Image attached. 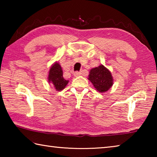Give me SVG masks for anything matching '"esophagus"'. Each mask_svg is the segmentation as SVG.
Instances as JSON below:
<instances>
[{
	"label": "esophagus",
	"mask_w": 157,
	"mask_h": 157,
	"mask_svg": "<svg viewBox=\"0 0 157 157\" xmlns=\"http://www.w3.org/2000/svg\"><path fill=\"white\" fill-rule=\"evenodd\" d=\"M81 75V73L80 72H78V71H76V72L74 73V76L75 77H78L79 75Z\"/></svg>",
	"instance_id": "34e87169"
}]
</instances>
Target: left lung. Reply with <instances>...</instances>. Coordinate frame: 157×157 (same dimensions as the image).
Returning a JSON list of instances; mask_svg holds the SVG:
<instances>
[{
  "instance_id": "1",
  "label": "left lung",
  "mask_w": 157,
  "mask_h": 157,
  "mask_svg": "<svg viewBox=\"0 0 157 157\" xmlns=\"http://www.w3.org/2000/svg\"><path fill=\"white\" fill-rule=\"evenodd\" d=\"M88 79L100 93L107 91L113 85V78L111 72L102 64L90 71Z\"/></svg>"
}]
</instances>
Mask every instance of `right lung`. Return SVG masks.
<instances>
[{"mask_svg": "<svg viewBox=\"0 0 157 157\" xmlns=\"http://www.w3.org/2000/svg\"><path fill=\"white\" fill-rule=\"evenodd\" d=\"M48 80L49 83L53 84L55 89L58 91L63 90L68 83V80L63 78L62 69L58 62H55L50 67Z\"/></svg>", "mask_w": 157, "mask_h": 157, "instance_id": "add662e5", "label": "right lung"}]
</instances>
